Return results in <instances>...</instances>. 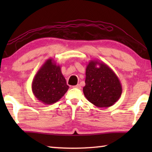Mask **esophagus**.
<instances>
[{
  "label": "esophagus",
  "instance_id": "obj_1",
  "mask_svg": "<svg viewBox=\"0 0 152 152\" xmlns=\"http://www.w3.org/2000/svg\"><path fill=\"white\" fill-rule=\"evenodd\" d=\"M74 88H81V86H80V84H77V85H76V86H73Z\"/></svg>",
  "mask_w": 152,
  "mask_h": 152
}]
</instances>
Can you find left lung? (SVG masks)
Returning <instances> with one entry per match:
<instances>
[{
	"label": "left lung",
	"mask_w": 152,
	"mask_h": 152,
	"mask_svg": "<svg viewBox=\"0 0 152 152\" xmlns=\"http://www.w3.org/2000/svg\"><path fill=\"white\" fill-rule=\"evenodd\" d=\"M85 84L84 96L98 107L112 106L122 94V86L118 76L102 61L90 60L86 68Z\"/></svg>",
	"instance_id": "1"
}]
</instances>
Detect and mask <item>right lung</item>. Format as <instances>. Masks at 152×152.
Masks as SVG:
<instances>
[{"label":"right lung","instance_id":"right-lung-1","mask_svg":"<svg viewBox=\"0 0 152 152\" xmlns=\"http://www.w3.org/2000/svg\"><path fill=\"white\" fill-rule=\"evenodd\" d=\"M31 88L38 101L45 104H51L65 94L69 86L61 73L60 66L52 58H49L36 73Z\"/></svg>","mask_w":152,"mask_h":152}]
</instances>
